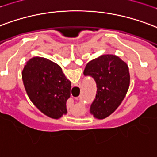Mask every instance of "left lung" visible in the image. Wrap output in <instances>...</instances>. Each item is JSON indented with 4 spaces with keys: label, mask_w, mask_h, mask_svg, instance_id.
<instances>
[{
    "label": "left lung",
    "mask_w": 157,
    "mask_h": 157,
    "mask_svg": "<svg viewBox=\"0 0 157 157\" xmlns=\"http://www.w3.org/2000/svg\"><path fill=\"white\" fill-rule=\"evenodd\" d=\"M84 75L93 77L97 87L90 113L96 119H105L117 110L127 93L128 66L117 56L102 55L86 64Z\"/></svg>",
    "instance_id": "obj_1"
}]
</instances>
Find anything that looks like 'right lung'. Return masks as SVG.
<instances>
[{
    "mask_svg": "<svg viewBox=\"0 0 157 157\" xmlns=\"http://www.w3.org/2000/svg\"><path fill=\"white\" fill-rule=\"evenodd\" d=\"M22 81L30 100L43 114L53 119L67 114L71 83L59 65L44 57L31 58L23 68Z\"/></svg>",
    "mask_w": 157,
    "mask_h": 157,
    "instance_id": "1",
    "label": "right lung"
}]
</instances>
